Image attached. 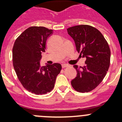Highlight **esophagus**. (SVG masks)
I'll list each match as a JSON object with an SVG mask.
<instances>
[{
  "instance_id": "obj_1",
  "label": "esophagus",
  "mask_w": 122,
  "mask_h": 122,
  "mask_svg": "<svg viewBox=\"0 0 122 122\" xmlns=\"http://www.w3.org/2000/svg\"><path fill=\"white\" fill-rule=\"evenodd\" d=\"M62 68L67 67V66H68V65L66 64V63H63V64L62 65Z\"/></svg>"
}]
</instances>
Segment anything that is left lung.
Masks as SVG:
<instances>
[{"label":"left lung","instance_id":"obj_1","mask_svg":"<svg viewBox=\"0 0 122 122\" xmlns=\"http://www.w3.org/2000/svg\"><path fill=\"white\" fill-rule=\"evenodd\" d=\"M74 41L76 50L86 57L84 66L74 65L77 76L71 81L72 87L81 93L89 92L103 81L110 65L111 51L102 33L89 25H79L67 29Z\"/></svg>","mask_w":122,"mask_h":122}]
</instances>
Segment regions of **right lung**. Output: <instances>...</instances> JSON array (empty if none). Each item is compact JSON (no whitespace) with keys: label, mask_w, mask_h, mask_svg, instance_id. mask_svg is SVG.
<instances>
[{"label":"right lung","mask_w":122,"mask_h":122,"mask_svg":"<svg viewBox=\"0 0 122 122\" xmlns=\"http://www.w3.org/2000/svg\"><path fill=\"white\" fill-rule=\"evenodd\" d=\"M52 33V30L45 27H30L17 38L13 48V63L18 79L25 89L36 95L50 92L62 70L60 63L40 65L46 40Z\"/></svg>","instance_id":"right-lung-1"}]
</instances>
